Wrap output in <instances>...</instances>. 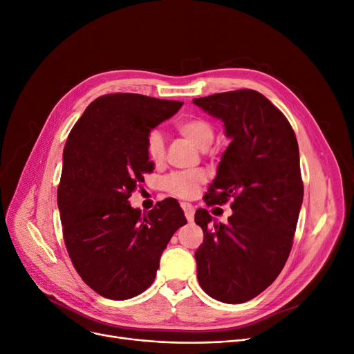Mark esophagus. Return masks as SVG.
I'll list each match as a JSON object with an SVG mask.
<instances>
[{
    "mask_svg": "<svg viewBox=\"0 0 354 354\" xmlns=\"http://www.w3.org/2000/svg\"><path fill=\"white\" fill-rule=\"evenodd\" d=\"M180 207H182V209H183L185 216H187V219H188L189 222H192V221H194L195 208L191 205V203H187V202H182V203H180Z\"/></svg>",
    "mask_w": 354,
    "mask_h": 354,
    "instance_id": "34e87169",
    "label": "esophagus"
}]
</instances>
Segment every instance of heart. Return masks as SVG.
<instances>
[{
	"mask_svg": "<svg viewBox=\"0 0 354 354\" xmlns=\"http://www.w3.org/2000/svg\"><path fill=\"white\" fill-rule=\"evenodd\" d=\"M176 132L196 146L199 151H207L212 145L216 127L215 124L201 116H192L176 124ZM146 153L155 165H162L166 156V145L162 133L158 129L151 130L146 136ZM207 175L202 171L195 172H176L165 180L166 189L178 198H191L196 194L202 183H205Z\"/></svg>",
	"mask_w": 354,
	"mask_h": 354,
	"instance_id": "obj_1",
	"label": "heart"
}]
</instances>
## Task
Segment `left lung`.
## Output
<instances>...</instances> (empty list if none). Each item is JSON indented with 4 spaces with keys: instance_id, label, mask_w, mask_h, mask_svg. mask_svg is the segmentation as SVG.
<instances>
[{
    "instance_id": "1",
    "label": "left lung",
    "mask_w": 354,
    "mask_h": 354,
    "mask_svg": "<svg viewBox=\"0 0 354 354\" xmlns=\"http://www.w3.org/2000/svg\"><path fill=\"white\" fill-rule=\"evenodd\" d=\"M194 103L222 119L232 139L203 196L209 207L231 199L232 215L216 224L207 209L195 214L203 231L198 281L218 301L245 303L274 283L290 255L304 195L299 143L283 111L255 90Z\"/></svg>"
}]
</instances>
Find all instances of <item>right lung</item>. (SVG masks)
Instances as JSON below:
<instances>
[{
  "label": "right lung",
  "mask_w": 354,
  "mask_h": 354,
  "mask_svg": "<svg viewBox=\"0 0 354 354\" xmlns=\"http://www.w3.org/2000/svg\"><path fill=\"white\" fill-rule=\"evenodd\" d=\"M182 104L111 93L87 106L67 138L57 188L64 244L82 280L106 299L127 300L151 287L163 250L187 224L172 198L147 214L129 203L155 169L147 133Z\"/></svg>",
  "instance_id": "obj_1"
}]
</instances>
